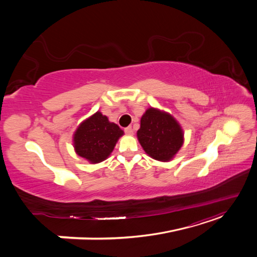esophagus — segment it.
Masks as SVG:
<instances>
[{
    "label": "esophagus",
    "instance_id": "esophagus-1",
    "mask_svg": "<svg viewBox=\"0 0 257 257\" xmlns=\"http://www.w3.org/2000/svg\"><path fill=\"white\" fill-rule=\"evenodd\" d=\"M124 132H125V134H127V135H133V133H134L133 128H132L131 126H128V127H126V128H124Z\"/></svg>",
    "mask_w": 257,
    "mask_h": 257
}]
</instances>
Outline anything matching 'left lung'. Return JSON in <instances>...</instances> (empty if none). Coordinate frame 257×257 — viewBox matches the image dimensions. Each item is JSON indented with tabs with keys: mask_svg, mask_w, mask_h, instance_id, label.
Instances as JSON below:
<instances>
[{
	"mask_svg": "<svg viewBox=\"0 0 257 257\" xmlns=\"http://www.w3.org/2000/svg\"><path fill=\"white\" fill-rule=\"evenodd\" d=\"M137 138L150 158L161 162H169L181 149L184 143V133L172 114L150 107L142 116Z\"/></svg>",
	"mask_w": 257,
	"mask_h": 257,
	"instance_id": "left-lung-1",
	"label": "left lung"
}]
</instances>
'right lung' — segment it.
<instances>
[{
    "label": "right lung",
    "mask_w": 257,
    "mask_h": 257,
    "mask_svg": "<svg viewBox=\"0 0 257 257\" xmlns=\"http://www.w3.org/2000/svg\"><path fill=\"white\" fill-rule=\"evenodd\" d=\"M123 135L124 132L115 123L96 111L77 127L73 135V146L79 157L91 164H97L109 157Z\"/></svg>",
    "instance_id": "right-lung-1"
}]
</instances>
